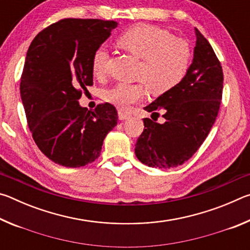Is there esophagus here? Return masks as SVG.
<instances>
[{
  "label": "esophagus",
  "instance_id": "esophagus-1",
  "mask_svg": "<svg viewBox=\"0 0 250 250\" xmlns=\"http://www.w3.org/2000/svg\"><path fill=\"white\" fill-rule=\"evenodd\" d=\"M118 117H119L120 120H125V119H128V118H130V115L126 112H124V111H119L118 112Z\"/></svg>",
  "mask_w": 250,
  "mask_h": 250
}]
</instances>
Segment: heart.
<instances>
[{
    "label": "heart",
    "instance_id": "heart-1",
    "mask_svg": "<svg viewBox=\"0 0 250 250\" xmlns=\"http://www.w3.org/2000/svg\"><path fill=\"white\" fill-rule=\"evenodd\" d=\"M118 47L140 59L137 78L143 82L153 96L171 91L188 74L192 52L188 43L175 39L167 29L139 24L124 32L117 40ZM107 52L97 48L91 56L90 69L96 78L105 74ZM143 83H119L104 92L105 103L119 109L128 108L145 96Z\"/></svg>",
    "mask_w": 250,
    "mask_h": 250
}]
</instances>
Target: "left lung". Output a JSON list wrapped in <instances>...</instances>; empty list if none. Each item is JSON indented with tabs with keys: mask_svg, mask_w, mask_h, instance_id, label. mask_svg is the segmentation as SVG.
I'll list each match as a JSON object with an SVG mask.
<instances>
[{
	"mask_svg": "<svg viewBox=\"0 0 250 250\" xmlns=\"http://www.w3.org/2000/svg\"><path fill=\"white\" fill-rule=\"evenodd\" d=\"M196 46L188 74L177 86L158 97L145 110L166 119H143L145 130L135 143L139 161L151 167L182 166L200 149L218 115L224 75L214 49L195 28ZM151 116V117H152Z\"/></svg>",
	"mask_w": 250,
	"mask_h": 250,
	"instance_id": "1",
	"label": "left lung"
}]
</instances>
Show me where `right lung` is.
I'll return each mask as SVG.
<instances>
[{
  "mask_svg": "<svg viewBox=\"0 0 250 250\" xmlns=\"http://www.w3.org/2000/svg\"><path fill=\"white\" fill-rule=\"evenodd\" d=\"M117 25L115 21L64 19L44 28L29 45L21 98L36 146L59 166L94 162L105 135L118 124L112 104L88 111L78 103L83 90L94 83L92 54Z\"/></svg>",
  "mask_w": 250,
  "mask_h": 250,
  "instance_id": "right-lung-1",
  "label": "right lung"
}]
</instances>
